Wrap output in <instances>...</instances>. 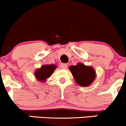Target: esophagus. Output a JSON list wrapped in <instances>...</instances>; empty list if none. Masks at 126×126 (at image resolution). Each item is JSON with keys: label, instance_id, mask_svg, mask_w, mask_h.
<instances>
[{"label": "esophagus", "instance_id": "esophagus-1", "mask_svg": "<svg viewBox=\"0 0 126 126\" xmlns=\"http://www.w3.org/2000/svg\"><path fill=\"white\" fill-rule=\"evenodd\" d=\"M67 67H68V64H61V68L63 69H66Z\"/></svg>", "mask_w": 126, "mask_h": 126}]
</instances>
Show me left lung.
<instances>
[{
	"label": "left lung",
	"mask_w": 126,
	"mask_h": 126,
	"mask_svg": "<svg viewBox=\"0 0 126 126\" xmlns=\"http://www.w3.org/2000/svg\"><path fill=\"white\" fill-rule=\"evenodd\" d=\"M76 83L80 87H88L94 81L96 71L90 66L78 63L77 65H71L69 68Z\"/></svg>",
	"instance_id": "8db88e82"
}]
</instances>
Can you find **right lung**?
<instances>
[{
	"instance_id": "right-lung-1",
	"label": "right lung",
	"mask_w": 126,
	"mask_h": 126,
	"mask_svg": "<svg viewBox=\"0 0 126 126\" xmlns=\"http://www.w3.org/2000/svg\"><path fill=\"white\" fill-rule=\"evenodd\" d=\"M57 68V65L54 64L43 65L41 68H38L35 70L34 73L35 78L39 82L44 83L46 82L47 79L52 75L53 72Z\"/></svg>"
}]
</instances>
